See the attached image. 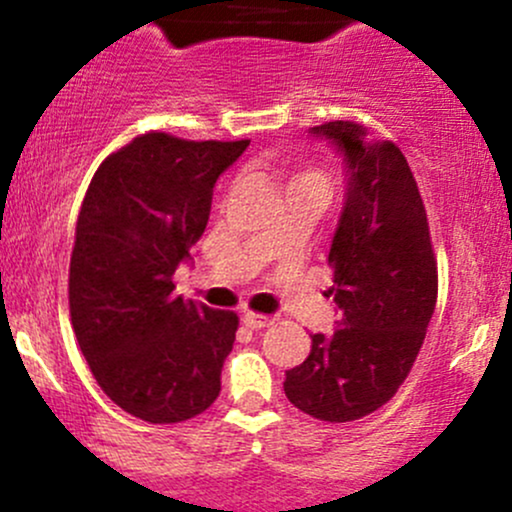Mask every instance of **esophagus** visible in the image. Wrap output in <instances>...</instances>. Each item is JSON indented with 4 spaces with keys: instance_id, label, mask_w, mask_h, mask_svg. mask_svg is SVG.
<instances>
[{
    "instance_id": "1",
    "label": "esophagus",
    "mask_w": 512,
    "mask_h": 512,
    "mask_svg": "<svg viewBox=\"0 0 512 512\" xmlns=\"http://www.w3.org/2000/svg\"><path fill=\"white\" fill-rule=\"evenodd\" d=\"M243 322L248 327H252V330H264V327L272 325V317L269 315H262V313H245L243 315Z\"/></svg>"
}]
</instances>
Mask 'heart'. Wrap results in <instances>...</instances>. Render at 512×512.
Here are the masks:
<instances>
[{
  "mask_svg": "<svg viewBox=\"0 0 512 512\" xmlns=\"http://www.w3.org/2000/svg\"><path fill=\"white\" fill-rule=\"evenodd\" d=\"M303 178H317V180H325V175H322L320 170H305V173L298 175L296 180H303Z\"/></svg>",
  "mask_w": 512,
  "mask_h": 512,
  "instance_id": "heart-1",
  "label": "heart"
}]
</instances>
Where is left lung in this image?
<instances>
[{"label":"left lung","mask_w":512,"mask_h":512,"mask_svg":"<svg viewBox=\"0 0 512 512\" xmlns=\"http://www.w3.org/2000/svg\"><path fill=\"white\" fill-rule=\"evenodd\" d=\"M310 132L332 139L349 173L327 257L339 320L327 337L313 334L308 358L286 370L284 392L305 414L344 424L373 414L407 380L436 310L438 262L399 146L366 142V127L344 120Z\"/></svg>","instance_id":"obj_1"}]
</instances>
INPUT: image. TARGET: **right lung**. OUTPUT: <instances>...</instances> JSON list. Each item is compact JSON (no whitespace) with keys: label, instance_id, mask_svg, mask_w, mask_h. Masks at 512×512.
I'll use <instances>...</instances> for the list:
<instances>
[{"label":"right lung","instance_id":"right-lung-1","mask_svg":"<svg viewBox=\"0 0 512 512\" xmlns=\"http://www.w3.org/2000/svg\"><path fill=\"white\" fill-rule=\"evenodd\" d=\"M248 144L139 134L98 166L81 204L69 262L76 342L105 395L149 424L192 419L221 392L238 315L175 296L173 274Z\"/></svg>","mask_w":512,"mask_h":512}]
</instances>
